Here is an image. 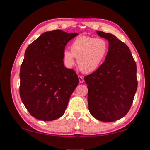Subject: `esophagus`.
<instances>
[{
  "label": "esophagus",
  "mask_w": 150,
  "mask_h": 150,
  "mask_svg": "<svg viewBox=\"0 0 150 150\" xmlns=\"http://www.w3.org/2000/svg\"><path fill=\"white\" fill-rule=\"evenodd\" d=\"M78 77H79V82H80V83H83V81H84V80H83L82 76L79 75Z\"/></svg>",
  "instance_id": "esophagus-1"
}]
</instances>
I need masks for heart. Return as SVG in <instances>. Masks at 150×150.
<instances>
[{
    "label": "heart",
    "mask_w": 150,
    "mask_h": 150,
    "mask_svg": "<svg viewBox=\"0 0 150 150\" xmlns=\"http://www.w3.org/2000/svg\"><path fill=\"white\" fill-rule=\"evenodd\" d=\"M108 49V42L103 38L79 37L72 42L70 51H64L63 61L68 67H71L75 63L74 57H77V64L80 70L85 73L93 72L103 63Z\"/></svg>",
    "instance_id": "heart-1"
}]
</instances>
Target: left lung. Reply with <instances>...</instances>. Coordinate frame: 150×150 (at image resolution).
<instances>
[{"label": "left lung", "instance_id": "obj_1", "mask_svg": "<svg viewBox=\"0 0 150 150\" xmlns=\"http://www.w3.org/2000/svg\"><path fill=\"white\" fill-rule=\"evenodd\" d=\"M108 41L105 61L84 80L88 88V107L92 116L114 122L128 113L137 88V68L128 46L113 34L97 31Z\"/></svg>", "mask_w": 150, "mask_h": 150}]
</instances>
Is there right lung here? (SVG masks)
Masks as SVG:
<instances>
[{
    "mask_svg": "<svg viewBox=\"0 0 150 150\" xmlns=\"http://www.w3.org/2000/svg\"><path fill=\"white\" fill-rule=\"evenodd\" d=\"M77 33L46 32L30 44L20 68V95L32 116L51 121L65 112L79 83L78 76L64 67L63 52Z\"/></svg>",
    "mask_w": 150,
    "mask_h": 150,
    "instance_id": "obj_1",
    "label": "right lung"
}]
</instances>
